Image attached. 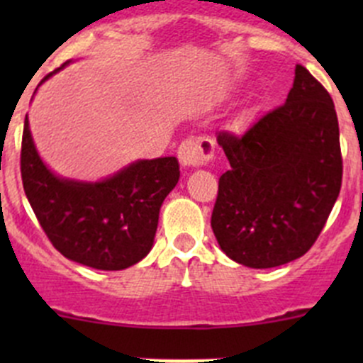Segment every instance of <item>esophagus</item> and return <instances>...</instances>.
Masks as SVG:
<instances>
[{"label": "esophagus", "instance_id": "esophagus-1", "mask_svg": "<svg viewBox=\"0 0 363 363\" xmlns=\"http://www.w3.org/2000/svg\"><path fill=\"white\" fill-rule=\"evenodd\" d=\"M182 167H200L214 158V142L208 137H189L177 149Z\"/></svg>", "mask_w": 363, "mask_h": 363}]
</instances>
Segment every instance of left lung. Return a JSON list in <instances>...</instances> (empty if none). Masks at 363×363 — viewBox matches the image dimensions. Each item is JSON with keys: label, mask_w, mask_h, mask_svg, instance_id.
I'll return each instance as SVG.
<instances>
[{"label": "left lung", "mask_w": 363, "mask_h": 363, "mask_svg": "<svg viewBox=\"0 0 363 363\" xmlns=\"http://www.w3.org/2000/svg\"><path fill=\"white\" fill-rule=\"evenodd\" d=\"M230 168L211 226L226 256L251 269L300 258L323 230L342 182L339 123L328 91L295 67L286 104L242 135L218 133Z\"/></svg>", "instance_id": "8db88e82"}]
</instances>
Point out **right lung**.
Instances as JSON below:
<instances>
[{"label": "right lung", "mask_w": 363, "mask_h": 363, "mask_svg": "<svg viewBox=\"0 0 363 363\" xmlns=\"http://www.w3.org/2000/svg\"><path fill=\"white\" fill-rule=\"evenodd\" d=\"M21 175L40 226L65 258L98 270H123L151 251L161 203L181 172L179 161L168 156L135 161L100 182L61 179L40 160L26 116Z\"/></svg>", "instance_id": "1"}]
</instances>
